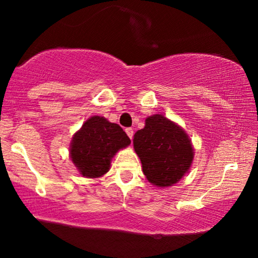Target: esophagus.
<instances>
[{
	"instance_id": "1",
	"label": "esophagus",
	"mask_w": 258,
	"mask_h": 258,
	"mask_svg": "<svg viewBox=\"0 0 258 258\" xmlns=\"http://www.w3.org/2000/svg\"><path fill=\"white\" fill-rule=\"evenodd\" d=\"M125 131L127 133V136H128V137L132 139L133 138V133H135V132H133V128H130V127H128V128H126Z\"/></svg>"
}]
</instances>
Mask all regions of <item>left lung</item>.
<instances>
[{"label": "left lung", "mask_w": 258, "mask_h": 258, "mask_svg": "<svg viewBox=\"0 0 258 258\" xmlns=\"http://www.w3.org/2000/svg\"><path fill=\"white\" fill-rule=\"evenodd\" d=\"M133 147L142 170L154 185L170 186L188 172L194 159L190 138L184 130L161 114L146 119L135 133Z\"/></svg>", "instance_id": "8db88e82"}]
</instances>
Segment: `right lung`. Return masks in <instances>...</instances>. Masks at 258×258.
<instances>
[{
    "label": "right lung",
    "mask_w": 258,
    "mask_h": 258,
    "mask_svg": "<svg viewBox=\"0 0 258 258\" xmlns=\"http://www.w3.org/2000/svg\"><path fill=\"white\" fill-rule=\"evenodd\" d=\"M130 144L131 139L117 123L102 116H92L74 135L70 159L80 174L98 178L108 172L115 154Z\"/></svg>",
    "instance_id": "add662e5"
}]
</instances>
